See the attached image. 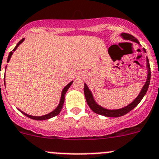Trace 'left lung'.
<instances>
[{"mask_svg":"<svg viewBox=\"0 0 159 159\" xmlns=\"http://www.w3.org/2000/svg\"><path fill=\"white\" fill-rule=\"evenodd\" d=\"M121 36L123 37L125 39H128V40L133 41V42L137 43L139 44V41L135 38L134 36H133L132 35L128 33H122L121 34ZM144 51V53H146L145 49H143ZM147 67L148 69V78L147 81H146L145 84L144 85V87L141 89V92L138 95V96L134 100V102H132L130 104H129L128 106H126V107L122 108V109H113V110H110V109H106L105 108L102 107V106H98L96 102L94 100L93 96H92V94L91 92V91L89 90V87L87 86V84H84V96H85L86 102H87L88 105H89V107L91 108L92 111L94 112L97 114H99V115L105 116L107 117H119L125 115L127 112H129L130 111H131L134 108L136 107L138 104H139L140 102L141 101V99L143 98V97L144 96V95L147 92L148 89L149 87V84H150V80H151V70H150V64H149V61L147 57Z\"/></svg>","mask_w":159,"mask_h":159,"instance_id":"1","label":"left lung"}]
</instances>
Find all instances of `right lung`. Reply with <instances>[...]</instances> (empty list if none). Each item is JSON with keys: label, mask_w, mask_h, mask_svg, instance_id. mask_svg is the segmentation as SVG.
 <instances>
[{"label": "right lung", "mask_w": 159, "mask_h": 159, "mask_svg": "<svg viewBox=\"0 0 159 159\" xmlns=\"http://www.w3.org/2000/svg\"><path fill=\"white\" fill-rule=\"evenodd\" d=\"M24 39H25L24 38H23L22 39H21V40H20L19 42L18 43V44H17V45H16V47H15V48L13 49V50H12V51H11V52H10V53H9V55H8V57H7V62H9V61H10L12 53H13V51H15V50H16L17 47H18V46H19L20 44H21V43H22L23 41H24ZM5 68H6V67H5ZM72 83H73V81H71V82L69 83L68 84H67V85H66L65 87H64V89H63V91H62V94H61V101H60L59 105H58L56 109H55L53 111V112H50V113L47 114V115L42 116H31V115H29V114H26L25 112H22V111H21V110H20V109H19V111H20V112H21V113L24 114L25 116H26L29 117V118L32 119V120H48V119L52 118V117L56 116H57L58 114H59L60 112H61V109H62L63 105H64V98H65V94H66V92H67V89H68L69 88H70V86L71 85V84H72ZM4 84H5V83H4Z\"/></svg>", "instance_id": "obj_1"}]
</instances>
